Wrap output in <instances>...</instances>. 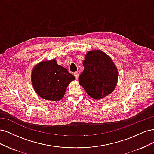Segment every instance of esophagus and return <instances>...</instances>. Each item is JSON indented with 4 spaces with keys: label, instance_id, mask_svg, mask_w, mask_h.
Masks as SVG:
<instances>
[{
    "label": "esophagus",
    "instance_id": "1",
    "mask_svg": "<svg viewBox=\"0 0 154 154\" xmlns=\"http://www.w3.org/2000/svg\"><path fill=\"white\" fill-rule=\"evenodd\" d=\"M74 77H75V78L76 79H78V77H79V75H80V74H79L78 72H74Z\"/></svg>",
    "mask_w": 154,
    "mask_h": 154
}]
</instances>
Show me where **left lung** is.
<instances>
[{
    "instance_id": "obj_1",
    "label": "left lung",
    "mask_w": 154,
    "mask_h": 154,
    "mask_svg": "<svg viewBox=\"0 0 154 154\" xmlns=\"http://www.w3.org/2000/svg\"><path fill=\"white\" fill-rule=\"evenodd\" d=\"M83 66L84 70L79 76V83L92 98H103L114 91L118 72L108 55L100 50L89 51L85 56Z\"/></svg>"
}]
</instances>
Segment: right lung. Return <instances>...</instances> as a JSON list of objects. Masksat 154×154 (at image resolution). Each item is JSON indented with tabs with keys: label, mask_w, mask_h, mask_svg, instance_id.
<instances>
[{
	"label": "right lung",
	"mask_w": 154,
	"mask_h": 154,
	"mask_svg": "<svg viewBox=\"0 0 154 154\" xmlns=\"http://www.w3.org/2000/svg\"><path fill=\"white\" fill-rule=\"evenodd\" d=\"M75 80L71 73L57 64L54 59L42 62L32 71L31 82L36 92L51 101L62 99L69 83Z\"/></svg>",
	"instance_id": "1"
}]
</instances>
